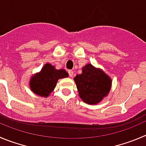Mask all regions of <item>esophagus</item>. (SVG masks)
I'll return each instance as SVG.
<instances>
[{"instance_id": "1", "label": "esophagus", "mask_w": 146, "mask_h": 146, "mask_svg": "<svg viewBox=\"0 0 146 146\" xmlns=\"http://www.w3.org/2000/svg\"><path fill=\"white\" fill-rule=\"evenodd\" d=\"M68 73H69V75L70 77H72L74 76V72L72 70H69L68 71Z\"/></svg>"}]
</instances>
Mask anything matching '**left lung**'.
Instances as JSON below:
<instances>
[{
	"label": "left lung",
	"instance_id": "obj_1",
	"mask_svg": "<svg viewBox=\"0 0 146 146\" xmlns=\"http://www.w3.org/2000/svg\"><path fill=\"white\" fill-rule=\"evenodd\" d=\"M80 98L89 105H96L108 95L112 84L110 77L91 64L82 68V73L74 78Z\"/></svg>",
	"mask_w": 146,
	"mask_h": 146
}]
</instances>
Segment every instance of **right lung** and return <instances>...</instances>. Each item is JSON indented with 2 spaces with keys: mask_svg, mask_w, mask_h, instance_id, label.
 <instances>
[{
  "mask_svg": "<svg viewBox=\"0 0 146 146\" xmlns=\"http://www.w3.org/2000/svg\"><path fill=\"white\" fill-rule=\"evenodd\" d=\"M68 76L69 74L64 69H56L55 66L46 63L38 73L32 76L29 86L36 95L47 98L56 87L58 80Z\"/></svg>",
  "mask_w": 146,
  "mask_h": 146,
  "instance_id": "obj_1",
  "label": "right lung"
}]
</instances>
